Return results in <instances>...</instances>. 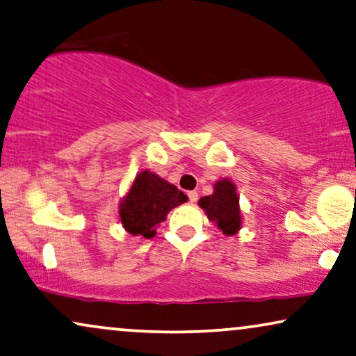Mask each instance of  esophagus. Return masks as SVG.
<instances>
[{"mask_svg":"<svg viewBox=\"0 0 356 356\" xmlns=\"http://www.w3.org/2000/svg\"><path fill=\"white\" fill-rule=\"evenodd\" d=\"M188 200H191V203H195L198 200V193L197 192H188Z\"/></svg>","mask_w":356,"mask_h":356,"instance_id":"obj_1","label":"esophagus"}]
</instances>
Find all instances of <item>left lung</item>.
I'll list each match as a JSON object with an SVG mask.
<instances>
[{"label":"left lung","instance_id":"1","mask_svg":"<svg viewBox=\"0 0 356 356\" xmlns=\"http://www.w3.org/2000/svg\"><path fill=\"white\" fill-rule=\"evenodd\" d=\"M198 207L225 236L238 234L243 227L239 195L236 192V184L231 179H218L213 184L211 195L202 197L198 200Z\"/></svg>","mask_w":356,"mask_h":356}]
</instances>
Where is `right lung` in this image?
<instances>
[{"mask_svg":"<svg viewBox=\"0 0 356 356\" xmlns=\"http://www.w3.org/2000/svg\"><path fill=\"white\" fill-rule=\"evenodd\" d=\"M188 200L186 193L156 172L145 169L136 174L125 197L118 203V221L131 236L151 239L156 227L165 221L172 208Z\"/></svg>","mask_w":356,"mask_h":356,"instance_id":"add662e5","label":"right lung"}]
</instances>
